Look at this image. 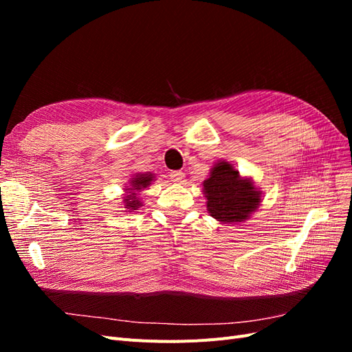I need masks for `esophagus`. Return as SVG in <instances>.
Returning a JSON list of instances; mask_svg holds the SVG:
<instances>
[{"label":"esophagus","mask_w":352,"mask_h":352,"mask_svg":"<svg viewBox=\"0 0 352 352\" xmlns=\"http://www.w3.org/2000/svg\"><path fill=\"white\" fill-rule=\"evenodd\" d=\"M170 179L175 184H184L185 182V173L184 172H172L170 173Z\"/></svg>","instance_id":"1"}]
</instances>
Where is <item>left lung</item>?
I'll list each match as a JSON object with an SVG mask.
<instances>
[{
  "mask_svg": "<svg viewBox=\"0 0 352 352\" xmlns=\"http://www.w3.org/2000/svg\"><path fill=\"white\" fill-rule=\"evenodd\" d=\"M211 217L225 225H236L248 220L260 207L261 190L251 177H243L226 160H220L202 182Z\"/></svg>",
  "mask_w": 352,
  "mask_h": 352,
  "instance_id": "8db88e82",
  "label": "left lung"
}]
</instances>
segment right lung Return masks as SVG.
<instances>
[{
  "mask_svg": "<svg viewBox=\"0 0 352 352\" xmlns=\"http://www.w3.org/2000/svg\"><path fill=\"white\" fill-rule=\"evenodd\" d=\"M154 175L146 172V173H136L133 177H131L129 184L124 188V198H123V206L126 211H133L142 207V199L140 198V192L148 186L151 185L154 180Z\"/></svg>",
  "mask_w": 352,
  "mask_h": 352,
  "instance_id": "right-lung-1",
  "label": "right lung"
}]
</instances>
